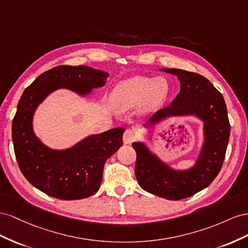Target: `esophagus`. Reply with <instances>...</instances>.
Segmentation results:
<instances>
[{
	"label": "esophagus",
	"mask_w": 248,
	"mask_h": 248,
	"mask_svg": "<svg viewBox=\"0 0 248 248\" xmlns=\"http://www.w3.org/2000/svg\"><path fill=\"white\" fill-rule=\"evenodd\" d=\"M136 139V134L133 130H126L124 134V142L125 144L132 143L134 140Z\"/></svg>",
	"instance_id": "34e87169"
}]
</instances>
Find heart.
<instances>
[{"mask_svg": "<svg viewBox=\"0 0 248 248\" xmlns=\"http://www.w3.org/2000/svg\"><path fill=\"white\" fill-rule=\"evenodd\" d=\"M170 91L164 77H134L120 82L114 89L113 97L124 108L142 105L145 110H153L163 103Z\"/></svg>", "mask_w": 248, "mask_h": 248, "instance_id": "heart-1", "label": "heart"}]
</instances>
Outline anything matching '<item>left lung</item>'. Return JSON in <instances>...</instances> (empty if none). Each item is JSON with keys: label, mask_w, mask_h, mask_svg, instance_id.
Returning <instances> with one entry per match:
<instances>
[{"label": "left lung", "mask_w": 248, "mask_h": 248, "mask_svg": "<svg viewBox=\"0 0 248 248\" xmlns=\"http://www.w3.org/2000/svg\"><path fill=\"white\" fill-rule=\"evenodd\" d=\"M178 77L181 91L166 108L157 111L150 124L170 116L195 115L203 122L204 141L195 165L188 170H174L163 163L142 142L132 144L136 151L135 173L140 187L169 201L187 199L207 188L222 167L231 125L221 93L208 79L196 73L164 68Z\"/></svg>", "instance_id": "obj_1"}]
</instances>
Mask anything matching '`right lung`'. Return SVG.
<instances>
[{"instance_id": "obj_1", "label": "right lung", "mask_w": 248, "mask_h": 248, "mask_svg": "<svg viewBox=\"0 0 248 248\" xmlns=\"http://www.w3.org/2000/svg\"><path fill=\"white\" fill-rule=\"evenodd\" d=\"M109 74L88 66L59 65L41 74L20 96L12 120V141L25 178L42 192L63 201L89 197L97 192L105 162L123 145V128L83 139L63 151L52 150L35 136L34 112L53 91L66 88L86 95L106 84Z\"/></svg>"}]
</instances>
